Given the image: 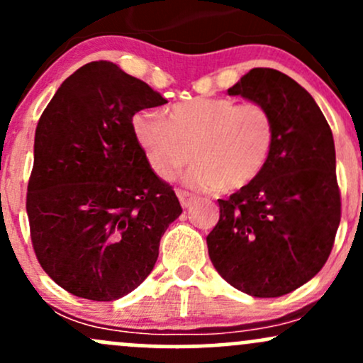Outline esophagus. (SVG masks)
I'll list each match as a JSON object with an SVG mask.
<instances>
[{"mask_svg":"<svg viewBox=\"0 0 363 363\" xmlns=\"http://www.w3.org/2000/svg\"><path fill=\"white\" fill-rule=\"evenodd\" d=\"M177 196H179V201H181L182 208H187V206H191V203L194 201V196L191 194V193H187V191L177 189Z\"/></svg>","mask_w":363,"mask_h":363,"instance_id":"1","label":"esophagus"}]
</instances>
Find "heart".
<instances>
[{"instance_id":"heart-1","label":"heart","mask_w":363,"mask_h":363,"mask_svg":"<svg viewBox=\"0 0 363 363\" xmlns=\"http://www.w3.org/2000/svg\"><path fill=\"white\" fill-rule=\"evenodd\" d=\"M133 133L150 169L174 179L196 160L186 184L198 191H237L268 165L277 138L272 111L261 102L194 97L174 104L167 118L152 111L133 116Z\"/></svg>"}]
</instances>
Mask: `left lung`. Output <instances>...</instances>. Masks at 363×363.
I'll use <instances>...</instances> for the list:
<instances>
[{"label":"left lung","mask_w":363,"mask_h":363,"mask_svg":"<svg viewBox=\"0 0 363 363\" xmlns=\"http://www.w3.org/2000/svg\"><path fill=\"white\" fill-rule=\"evenodd\" d=\"M228 95L264 104L277 138L261 176L218 199L208 254L234 289L281 297L314 278L335 244L341 196L333 133L309 91L278 69H251Z\"/></svg>","instance_id":"8db88e82"}]
</instances>
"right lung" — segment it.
I'll return each instance as SVG.
<instances>
[{"instance_id":"add662e5","label":"right lung","mask_w":363,"mask_h":363,"mask_svg":"<svg viewBox=\"0 0 363 363\" xmlns=\"http://www.w3.org/2000/svg\"><path fill=\"white\" fill-rule=\"evenodd\" d=\"M164 104L114 62L91 61L40 116L27 187L30 239L44 272L77 297L111 302L140 286L182 213L133 133L136 112Z\"/></svg>"}]
</instances>
